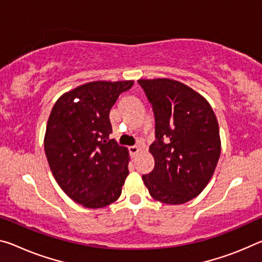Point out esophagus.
<instances>
[{"label":"esophagus","instance_id":"1","mask_svg":"<svg viewBox=\"0 0 262 262\" xmlns=\"http://www.w3.org/2000/svg\"><path fill=\"white\" fill-rule=\"evenodd\" d=\"M128 150H129V152L132 154V155H135V154L139 152L140 148H139V146H130L129 148H128Z\"/></svg>","mask_w":262,"mask_h":262}]
</instances>
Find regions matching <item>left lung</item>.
<instances>
[{"mask_svg":"<svg viewBox=\"0 0 262 262\" xmlns=\"http://www.w3.org/2000/svg\"><path fill=\"white\" fill-rule=\"evenodd\" d=\"M155 118V160L142 180L150 196L165 204L197 197L212 177L221 156L217 119L201 94L171 79H140Z\"/></svg>","mask_w":262,"mask_h":262,"instance_id":"8db88e82","label":"left lung"}]
</instances>
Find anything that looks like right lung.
Returning <instances> with one entry per match:
<instances>
[{"label": "right lung", "mask_w": 262, "mask_h": 262, "mask_svg": "<svg viewBox=\"0 0 262 262\" xmlns=\"http://www.w3.org/2000/svg\"><path fill=\"white\" fill-rule=\"evenodd\" d=\"M134 81H93L58 99L44 148L57 183L78 204L99 209L120 197L128 176V150L110 140V111Z\"/></svg>", "instance_id": "right-lung-1"}]
</instances>
